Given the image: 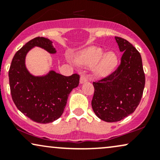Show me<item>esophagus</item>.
Instances as JSON below:
<instances>
[{
	"mask_svg": "<svg viewBox=\"0 0 160 160\" xmlns=\"http://www.w3.org/2000/svg\"><path fill=\"white\" fill-rule=\"evenodd\" d=\"M87 81H88V78H86V76H85V75H82V76L80 77V83H84V82H86Z\"/></svg>",
	"mask_w": 160,
	"mask_h": 160,
	"instance_id": "1",
	"label": "esophagus"
}]
</instances>
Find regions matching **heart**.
<instances>
[{"instance_id": "1", "label": "heart", "mask_w": 160, "mask_h": 160, "mask_svg": "<svg viewBox=\"0 0 160 160\" xmlns=\"http://www.w3.org/2000/svg\"><path fill=\"white\" fill-rule=\"evenodd\" d=\"M78 64L83 66H94L93 71L98 77H104L117 67L118 56L113 52H104L102 48L91 47L85 49L76 57Z\"/></svg>"}]
</instances>
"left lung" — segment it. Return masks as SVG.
<instances>
[{
    "mask_svg": "<svg viewBox=\"0 0 160 160\" xmlns=\"http://www.w3.org/2000/svg\"><path fill=\"white\" fill-rule=\"evenodd\" d=\"M120 52V65L102 80L93 82V111L105 122H117L135 111L141 102L145 75L141 54L128 40L116 37Z\"/></svg>",
    "mask_w": 160,
    "mask_h": 160,
    "instance_id": "obj_1",
    "label": "left lung"
}]
</instances>
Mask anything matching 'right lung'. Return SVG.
I'll use <instances>...</instances> for the list:
<instances>
[{"label":"right lung","instance_id":"right-lung-1","mask_svg":"<svg viewBox=\"0 0 160 160\" xmlns=\"http://www.w3.org/2000/svg\"><path fill=\"white\" fill-rule=\"evenodd\" d=\"M34 47L49 53L56 50L50 40L34 38L28 42L13 56L9 70L10 92L16 108L23 114L38 123H49L61 117L68 95L78 87L80 75L66 77L51 71L45 76L35 77L25 67L26 54Z\"/></svg>","mask_w":160,"mask_h":160}]
</instances>
